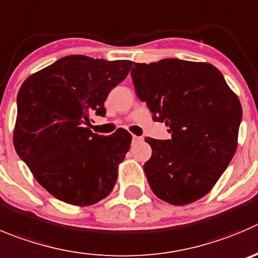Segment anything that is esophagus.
<instances>
[{"label":"esophagus","instance_id":"34e87169","mask_svg":"<svg viewBox=\"0 0 258 258\" xmlns=\"http://www.w3.org/2000/svg\"><path fill=\"white\" fill-rule=\"evenodd\" d=\"M139 141H142V137L133 136V142H139Z\"/></svg>","mask_w":258,"mask_h":258}]
</instances>
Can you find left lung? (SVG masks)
Here are the masks:
<instances>
[{"label": "left lung", "instance_id": "1", "mask_svg": "<svg viewBox=\"0 0 258 258\" xmlns=\"http://www.w3.org/2000/svg\"><path fill=\"white\" fill-rule=\"evenodd\" d=\"M131 73L136 94L171 133L167 141L146 138L149 186L170 204H191L214 187L234 156L239 99L210 63L171 58L134 63Z\"/></svg>", "mask_w": 258, "mask_h": 258}]
</instances>
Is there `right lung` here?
I'll list each match as a JSON object with an SVG mask.
<instances>
[{
  "instance_id": "add662e5",
  "label": "right lung",
  "mask_w": 258,
  "mask_h": 258,
  "mask_svg": "<svg viewBox=\"0 0 258 258\" xmlns=\"http://www.w3.org/2000/svg\"><path fill=\"white\" fill-rule=\"evenodd\" d=\"M131 60L68 55L29 76L17 95L14 146L39 183L67 204L88 207L114 188L132 136L92 133L90 116H104L110 91Z\"/></svg>"
}]
</instances>
